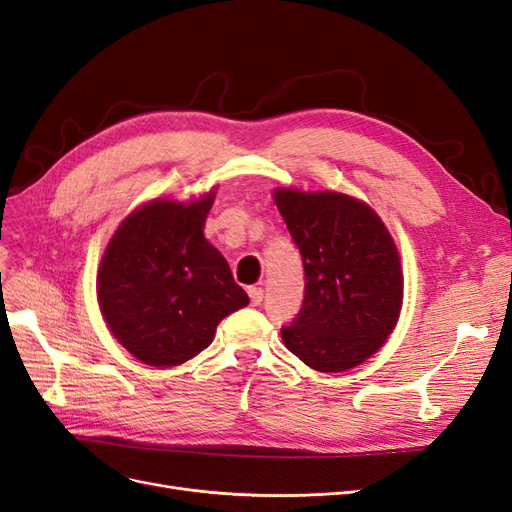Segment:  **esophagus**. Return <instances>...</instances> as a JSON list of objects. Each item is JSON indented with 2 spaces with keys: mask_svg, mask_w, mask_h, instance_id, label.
I'll use <instances>...</instances> for the list:
<instances>
[{
  "mask_svg": "<svg viewBox=\"0 0 512 512\" xmlns=\"http://www.w3.org/2000/svg\"><path fill=\"white\" fill-rule=\"evenodd\" d=\"M247 294H250V303L254 307H258L262 303V299H265V292H262V288H256V286L247 288Z\"/></svg>",
  "mask_w": 512,
  "mask_h": 512,
  "instance_id": "esophagus-1",
  "label": "esophagus"
}]
</instances>
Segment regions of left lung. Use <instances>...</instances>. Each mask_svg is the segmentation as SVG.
Here are the masks:
<instances>
[{
    "mask_svg": "<svg viewBox=\"0 0 512 512\" xmlns=\"http://www.w3.org/2000/svg\"><path fill=\"white\" fill-rule=\"evenodd\" d=\"M305 269L299 314L282 327L286 348L316 371H346L391 335L404 299L397 247L365 203L335 192L277 190Z\"/></svg>",
    "mask_w": 512,
    "mask_h": 512,
    "instance_id": "1",
    "label": "left lung"
}]
</instances>
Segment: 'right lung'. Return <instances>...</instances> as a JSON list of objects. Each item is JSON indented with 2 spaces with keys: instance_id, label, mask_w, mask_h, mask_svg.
<instances>
[{
  "instance_id": "1",
  "label": "right lung",
  "mask_w": 512,
  "mask_h": 512,
  "mask_svg": "<svg viewBox=\"0 0 512 512\" xmlns=\"http://www.w3.org/2000/svg\"><path fill=\"white\" fill-rule=\"evenodd\" d=\"M213 205L153 200L108 243L98 301L108 329L138 361L173 367L203 352L220 320L250 303L226 258L205 239Z\"/></svg>"
}]
</instances>
